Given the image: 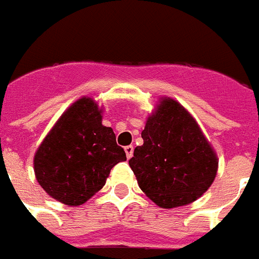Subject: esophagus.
I'll use <instances>...</instances> for the list:
<instances>
[{"mask_svg":"<svg viewBox=\"0 0 259 259\" xmlns=\"http://www.w3.org/2000/svg\"><path fill=\"white\" fill-rule=\"evenodd\" d=\"M124 151H125V155H127V158H132V155H134V146H127L124 147Z\"/></svg>","mask_w":259,"mask_h":259,"instance_id":"34e87169","label":"esophagus"}]
</instances>
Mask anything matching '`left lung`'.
I'll return each mask as SVG.
<instances>
[{
    "mask_svg": "<svg viewBox=\"0 0 259 259\" xmlns=\"http://www.w3.org/2000/svg\"><path fill=\"white\" fill-rule=\"evenodd\" d=\"M130 167L139 187L164 208L185 206L214 182L218 160L192 116L172 99H164L148 117Z\"/></svg>",
    "mask_w": 259,
    "mask_h": 259,
    "instance_id": "obj_1",
    "label": "left lung"
}]
</instances>
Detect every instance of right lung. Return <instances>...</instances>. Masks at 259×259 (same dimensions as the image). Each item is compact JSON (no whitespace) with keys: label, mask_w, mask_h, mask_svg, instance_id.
<instances>
[{"label":"right lung","mask_w":259,"mask_h":259,"mask_svg":"<svg viewBox=\"0 0 259 259\" xmlns=\"http://www.w3.org/2000/svg\"><path fill=\"white\" fill-rule=\"evenodd\" d=\"M127 160L112 128L101 124V111L82 97L64 112L34 155L37 182L68 206L85 203L108 178L113 165Z\"/></svg>","instance_id":"1"}]
</instances>
